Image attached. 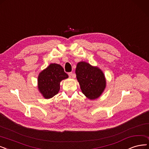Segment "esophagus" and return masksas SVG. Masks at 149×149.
<instances>
[{"label": "esophagus", "mask_w": 149, "mask_h": 149, "mask_svg": "<svg viewBox=\"0 0 149 149\" xmlns=\"http://www.w3.org/2000/svg\"><path fill=\"white\" fill-rule=\"evenodd\" d=\"M68 76L70 78H73V73L72 72H70L68 73Z\"/></svg>", "instance_id": "esophagus-1"}]
</instances>
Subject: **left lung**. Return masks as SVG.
Returning <instances> with one entry per match:
<instances>
[{
	"instance_id": "1",
	"label": "left lung",
	"mask_w": 149,
	"mask_h": 149,
	"mask_svg": "<svg viewBox=\"0 0 149 149\" xmlns=\"http://www.w3.org/2000/svg\"><path fill=\"white\" fill-rule=\"evenodd\" d=\"M75 73L81 90L88 99H97L102 95L106 87V79L102 70L81 61L77 63Z\"/></svg>"
}]
</instances>
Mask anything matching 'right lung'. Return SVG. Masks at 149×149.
<instances>
[{
  "mask_svg": "<svg viewBox=\"0 0 149 149\" xmlns=\"http://www.w3.org/2000/svg\"><path fill=\"white\" fill-rule=\"evenodd\" d=\"M68 78L61 65L51 63L38 74V91L45 99L51 98L60 91V82Z\"/></svg>",
  "mask_w": 149,
  "mask_h": 149,
  "instance_id": "add662e5",
  "label": "right lung"
}]
</instances>
